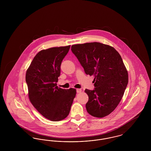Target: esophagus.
Listing matches in <instances>:
<instances>
[{
    "instance_id": "34e87169",
    "label": "esophagus",
    "mask_w": 151,
    "mask_h": 151,
    "mask_svg": "<svg viewBox=\"0 0 151 151\" xmlns=\"http://www.w3.org/2000/svg\"><path fill=\"white\" fill-rule=\"evenodd\" d=\"M81 92V89H76V92H77L78 93H80Z\"/></svg>"
}]
</instances>
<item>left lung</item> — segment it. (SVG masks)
Here are the masks:
<instances>
[{"label":"left lung","mask_w":151,"mask_h":151,"mask_svg":"<svg viewBox=\"0 0 151 151\" xmlns=\"http://www.w3.org/2000/svg\"><path fill=\"white\" fill-rule=\"evenodd\" d=\"M72 53L86 75H94L93 90L86 89L88 113L102 118L110 114L120 102L128 84V72L118 52L99 42L73 45Z\"/></svg>","instance_id":"obj_1"}]
</instances>
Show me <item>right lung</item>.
Returning <instances> with one entry per match:
<instances>
[{
  "label": "right lung",
  "mask_w": 151,
  "mask_h": 151,
  "mask_svg": "<svg viewBox=\"0 0 151 151\" xmlns=\"http://www.w3.org/2000/svg\"><path fill=\"white\" fill-rule=\"evenodd\" d=\"M70 46L40 51L33 58L26 73L29 100L46 118L59 121L70 113L76 91L57 86L60 65Z\"/></svg>",
  "instance_id": "add662e5"
}]
</instances>
